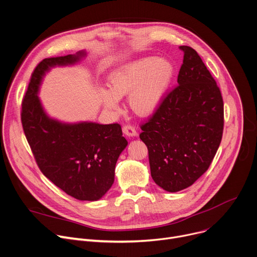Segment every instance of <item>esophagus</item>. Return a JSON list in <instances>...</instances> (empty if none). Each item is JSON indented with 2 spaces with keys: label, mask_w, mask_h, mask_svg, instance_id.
I'll return each mask as SVG.
<instances>
[{
  "label": "esophagus",
  "mask_w": 257,
  "mask_h": 257,
  "mask_svg": "<svg viewBox=\"0 0 257 257\" xmlns=\"http://www.w3.org/2000/svg\"><path fill=\"white\" fill-rule=\"evenodd\" d=\"M123 132L128 137H135V136H137V132H136L135 128L133 126H131V125H125L123 127Z\"/></svg>",
  "instance_id": "1"
}]
</instances>
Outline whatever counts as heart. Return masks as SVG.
Returning <instances> with one entry per match:
<instances>
[{
    "label": "heart",
    "instance_id": "1",
    "mask_svg": "<svg viewBox=\"0 0 257 257\" xmlns=\"http://www.w3.org/2000/svg\"><path fill=\"white\" fill-rule=\"evenodd\" d=\"M173 76V66L166 59L144 57L115 68L108 77L109 90H101L102 104L115 110L118 99L129 94V105L138 115L152 114L162 102Z\"/></svg>",
    "mask_w": 257,
    "mask_h": 257
}]
</instances>
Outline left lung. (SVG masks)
Listing matches in <instances>:
<instances>
[{
	"instance_id": "1",
	"label": "left lung",
	"mask_w": 257,
	"mask_h": 257,
	"mask_svg": "<svg viewBox=\"0 0 257 257\" xmlns=\"http://www.w3.org/2000/svg\"><path fill=\"white\" fill-rule=\"evenodd\" d=\"M183 61L177 86L142 125L154 181L170 193L191 186L209 168L223 131L220 90L201 57L180 46Z\"/></svg>"
}]
</instances>
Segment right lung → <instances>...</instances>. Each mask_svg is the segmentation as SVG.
Instances as JSON below:
<instances>
[{"instance_id": "obj_1", "label": "right lung", "mask_w": 257, "mask_h": 257, "mask_svg": "<svg viewBox=\"0 0 257 257\" xmlns=\"http://www.w3.org/2000/svg\"><path fill=\"white\" fill-rule=\"evenodd\" d=\"M85 56L79 51L37 65L22 100L21 123L42 173L75 199L97 201L112 185L115 163L128 145L121 126L60 122L46 113L38 96L51 67L73 65Z\"/></svg>"}]
</instances>
